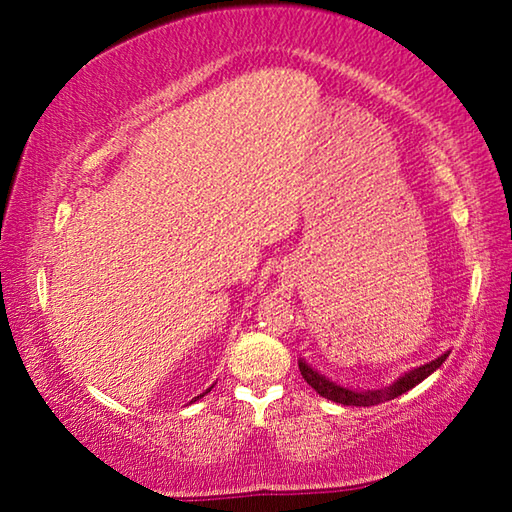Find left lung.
<instances>
[{"label":"left lung","mask_w":512,"mask_h":512,"mask_svg":"<svg viewBox=\"0 0 512 512\" xmlns=\"http://www.w3.org/2000/svg\"><path fill=\"white\" fill-rule=\"evenodd\" d=\"M447 357H449V352L443 354V357H438L436 361L424 363V366L406 372L404 377L393 381L391 386L377 388V391H350V388H345L341 384H336V381L327 379L325 375H320V372L316 368H311L305 359L298 361V368H300V375L305 377L307 384L314 388L318 395L327 397V400L339 402L343 406H375V404H381V402L395 400V397H400L402 393L411 391V388L418 386L422 379H427L433 370H438L440 366H443Z\"/></svg>","instance_id":"obj_1"}]
</instances>
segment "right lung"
Instances as JSON below:
<instances>
[{"instance_id": "1", "label": "right lung", "mask_w": 512, "mask_h": 512, "mask_svg": "<svg viewBox=\"0 0 512 512\" xmlns=\"http://www.w3.org/2000/svg\"><path fill=\"white\" fill-rule=\"evenodd\" d=\"M210 388H212V386H210ZM210 388H207V391H205V393H210ZM205 393H203V395H205ZM203 395H198V397H203ZM198 397H194V400H198Z\"/></svg>"}]
</instances>
